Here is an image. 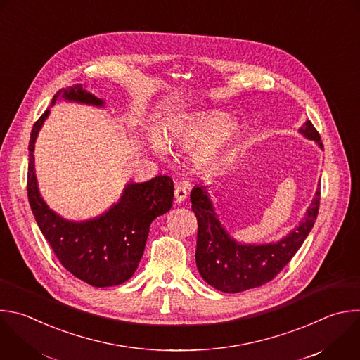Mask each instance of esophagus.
<instances>
[{"label": "esophagus", "mask_w": 360, "mask_h": 360, "mask_svg": "<svg viewBox=\"0 0 360 360\" xmlns=\"http://www.w3.org/2000/svg\"><path fill=\"white\" fill-rule=\"evenodd\" d=\"M174 195H175L176 202L181 203V202H184V200L186 199V196H188V188H186L184 184H178V185L175 186Z\"/></svg>", "instance_id": "obj_1"}]
</instances>
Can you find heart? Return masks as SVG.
<instances>
[{
    "label": "heart",
    "instance_id": "1",
    "mask_svg": "<svg viewBox=\"0 0 360 360\" xmlns=\"http://www.w3.org/2000/svg\"><path fill=\"white\" fill-rule=\"evenodd\" d=\"M230 123H231L230 117L224 112H217V111L203 112V114H199V115L193 117L192 120H189V122L181 129V131L178 134L172 136V139H181L182 141H185L188 144H199V143L209 141V140L216 139L220 134H223L230 127ZM226 136H229V133ZM155 147L158 150L161 148L160 144H155ZM217 148H219L217 143H210V144L205 146L199 151L198 160L202 164L212 162L216 158Z\"/></svg>",
    "mask_w": 360,
    "mask_h": 360
}]
</instances>
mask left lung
Listing matches in <instances>:
<instances>
[{
	"mask_svg": "<svg viewBox=\"0 0 360 360\" xmlns=\"http://www.w3.org/2000/svg\"><path fill=\"white\" fill-rule=\"evenodd\" d=\"M300 133L322 147L319 133L309 120L301 126ZM319 200L321 189L318 188L302 221L280 242L249 246L236 243L220 226L206 186L193 188L191 202L198 219L195 259L202 278L223 292H242L267 284L278 276L302 246L315 224Z\"/></svg>",
	"mask_w": 360,
	"mask_h": 360,
	"instance_id": "1",
	"label": "left lung"
}]
</instances>
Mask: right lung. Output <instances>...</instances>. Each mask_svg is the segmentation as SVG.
<instances>
[{
	"mask_svg": "<svg viewBox=\"0 0 360 360\" xmlns=\"http://www.w3.org/2000/svg\"><path fill=\"white\" fill-rule=\"evenodd\" d=\"M59 97L86 104L103 105V100L80 84L60 89ZM49 110L35 122L30 140L27 191L35 220L60 264L76 278L93 287H111L127 281L143 257L151 221L168 212L174 199V182L158 175L148 182L129 184L117 205L87 221H68L52 212L39 195L35 168V140Z\"/></svg>",
	"mask_w": 360,
	"mask_h": 360,
	"instance_id": "right-lung-1",
	"label": "right lung"
}]
</instances>
